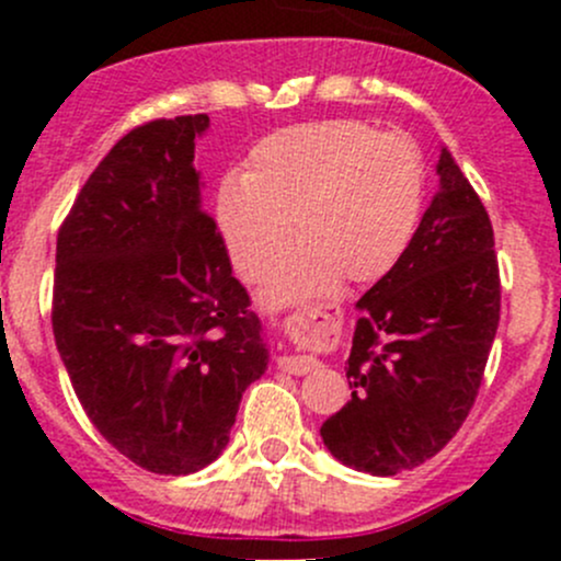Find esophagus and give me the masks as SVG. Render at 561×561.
<instances>
[{"label": "esophagus", "mask_w": 561, "mask_h": 561, "mask_svg": "<svg viewBox=\"0 0 561 561\" xmlns=\"http://www.w3.org/2000/svg\"><path fill=\"white\" fill-rule=\"evenodd\" d=\"M293 320H307V317H293ZM279 366L285 371H290V375H309V371H314L317 366H320V360L314 358V355H282L279 358Z\"/></svg>", "instance_id": "obj_1"}]
</instances>
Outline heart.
<instances>
[{
    "label": "heart",
    "instance_id": "b5f03b06",
    "mask_svg": "<svg viewBox=\"0 0 561 561\" xmlns=\"http://www.w3.org/2000/svg\"><path fill=\"white\" fill-rule=\"evenodd\" d=\"M426 168L401 133L360 122H314L279 129L249 151L244 173L217 186L214 219L233 268L268 276L263 304L287 307L333 290L339 279L371 285L399 265L417 233Z\"/></svg>",
    "mask_w": 561,
    "mask_h": 561
}]
</instances>
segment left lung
<instances>
[{
    "instance_id": "obj_1",
    "label": "left lung",
    "mask_w": 561,
    "mask_h": 561,
    "mask_svg": "<svg viewBox=\"0 0 561 561\" xmlns=\"http://www.w3.org/2000/svg\"><path fill=\"white\" fill-rule=\"evenodd\" d=\"M404 257L358 304L347 380L353 399L320 426L358 472L412 469L467 421L500 325V268L483 203L450 151Z\"/></svg>"
}]
</instances>
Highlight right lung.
<instances>
[{"label": "right lung", "mask_w": 561, "mask_h": 561, "mask_svg": "<svg viewBox=\"0 0 561 561\" xmlns=\"http://www.w3.org/2000/svg\"><path fill=\"white\" fill-rule=\"evenodd\" d=\"M208 124L195 113L124 135L56 239L50 320L78 401L118 454L160 474L222 456L268 369L260 317L203 211Z\"/></svg>", "instance_id": "1"}]
</instances>
